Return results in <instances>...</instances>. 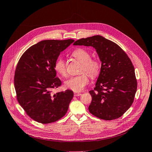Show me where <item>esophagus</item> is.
<instances>
[{"label":"esophagus","instance_id":"esophagus-1","mask_svg":"<svg viewBox=\"0 0 152 152\" xmlns=\"http://www.w3.org/2000/svg\"><path fill=\"white\" fill-rule=\"evenodd\" d=\"M81 94L79 93H75V94H74L75 96H81Z\"/></svg>","mask_w":152,"mask_h":152}]
</instances>
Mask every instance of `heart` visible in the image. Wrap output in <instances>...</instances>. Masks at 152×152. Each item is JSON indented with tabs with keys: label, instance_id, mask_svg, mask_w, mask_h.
Segmentation results:
<instances>
[{
	"label": "heart",
	"instance_id": "obj_1",
	"mask_svg": "<svg viewBox=\"0 0 152 152\" xmlns=\"http://www.w3.org/2000/svg\"><path fill=\"white\" fill-rule=\"evenodd\" d=\"M72 57L81 63L80 73L81 75L69 77L64 82L65 86L73 91H82L89 83V77L85 72L91 77H96L100 69L99 62L94 58H91V54L87 50L83 48L75 49L71 54ZM54 69L62 76H67L66 64L64 59L58 58L54 63Z\"/></svg>",
	"mask_w": 152,
	"mask_h": 152
}]
</instances>
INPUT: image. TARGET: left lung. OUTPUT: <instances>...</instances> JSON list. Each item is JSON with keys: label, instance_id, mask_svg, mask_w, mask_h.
Segmentation results:
<instances>
[{"label": "left lung", "instance_id": "1", "mask_svg": "<svg viewBox=\"0 0 152 152\" xmlns=\"http://www.w3.org/2000/svg\"><path fill=\"white\" fill-rule=\"evenodd\" d=\"M73 45L92 46L102 62L96 86L89 91V111L104 120L121 117L132 106L137 89L130 59L118 45L99 35L78 39Z\"/></svg>", "mask_w": 152, "mask_h": 152}]
</instances>
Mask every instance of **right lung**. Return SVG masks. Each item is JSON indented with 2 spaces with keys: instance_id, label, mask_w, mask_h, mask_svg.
Here are the masks:
<instances>
[{
  "instance_id": "add662e5",
  "label": "right lung",
  "mask_w": 152,
  "mask_h": 152,
  "mask_svg": "<svg viewBox=\"0 0 152 152\" xmlns=\"http://www.w3.org/2000/svg\"><path fill=\"white\" fill-rule=\"evenodd\" d=\"M74 41L39 42L27 49L18 62L14 75L17 99L27 115L37 122H55L67 113L74 93L69 89L52 93L53 89L61 85L54 63L61 52Z\"/></svg>"
}]
</instances>
